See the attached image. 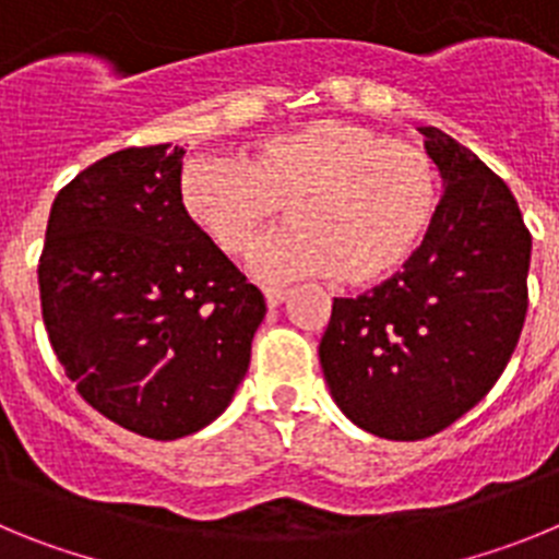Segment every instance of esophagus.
Wrapping results in <instances>:
<instances>
[{"instance_id":"34e87169","label":"esophagus","mask_w":559,"mask_h":559,"mask_svg":"<svg viewBox=\"0 0 559 559\" xmlns=\"http://www.w3.org/2000/svg\"><path fill=\"white\" fill-rule=\"evenodd\" d=\"M263 296H265V305H269V308H276V305L285 302L288 290H285V288H263Z\"/></svg>"}]
</instances>
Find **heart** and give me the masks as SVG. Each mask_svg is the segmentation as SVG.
<instances>
[{
  "label": "heart",
  "instance_id": "1",
  "mask_svg": "<svg viewBox=\"0 0 559 559\" xmlns=\"http://www.w3.org/2000/svg\"><path fill=\"white\" fill-rule=\"evenodd\" d=\"M179 204L226 254L249 249L285 204L288 229L249 254L260 280L369 285L403 269L426 240L439 212V173L414 142L322 117L269 133L240 159H192L181 170Z\"/></svg>",
  "mask_w": 559,
  "mask_h": 559
}]
</instances>
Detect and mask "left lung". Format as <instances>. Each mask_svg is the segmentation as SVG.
<instances>
[{"mask_svg":"<svg viewBox=\"0 0 559 559\" xmlns=\"http://www.w3.org/2000/svg\"><path fill=\"white\" fill-rule=\"evenodd\" d=\"M419 131L445 185L437 218L392 280L333 299L319 344L335 406L397 442L433 437L496 386L530 305L532 235L510 187L445 131Z\"/></svg>","mask_w":559,"mask_h":559,"instance_id":"left-lung-1","label":"left lung"}]
</instances>
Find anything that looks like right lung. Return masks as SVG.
Segmentation results:
<instances>
[{
	"instance_id": "right-lung-1",
	"label": "right lung",
	"mask_w": 559,
	"mask_h": 559,
	"mask_svg": "<svg viewBox=\"0 0 559 559\" xmlns=\"http://www.w3.org/2000/svg\"><path fill=\"white\" fill-rule=\"evenodd\" d=\"M185 147H126L52 201L38 263L49 344L88 406L147 439L226 412L263 294L179 204Z\"/></svg>"
}]
</instances>
